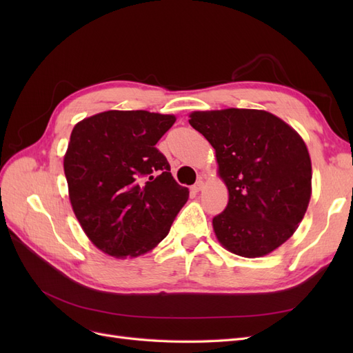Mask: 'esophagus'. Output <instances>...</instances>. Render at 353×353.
<instances>
[{"label":"esophagus","mask_w":353,"mask_h":353,"mask_svg":"<svg viewBox=\"0 0 353 353\" xmlns=\"http://www.w3.org/2000/svg\"><path fill=\"white\" fill-rule=\"evenodd\" d=\"M201 190H203V183L199 181V183H196L193 187H191V193H199Z\"/></svg>","instance_id":"1"}]
</instances>
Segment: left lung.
<instances>
[{
	"mask_svg": "<svg viewBox=\"0 0 353 353\" xmlns=\"http://www.w3.org/2000/svg\"><path fill=\"white\" fill-rule=\"evenodd\" d=\"M190 125L215 148L228 205L213 218L218 241L243 258H261L290 239L312 194L303 138L279 116L256 109L190 113Z\"/></svg>",
	"mask_w": 353,
	"mask_h": 353,
	"instance_id": "1",
	"label": "left lung"
}]
</instances>
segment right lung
Masks as SVG:
<instances>
[{
    "label": "right lung",
    "mask_w": 353,
    "mask_h": 353,
    "mask_svg": "<svg viewBox=\"0 0 353 353\" xmlns=\"http://www.w3.org/2000/svg\"><path fill=\"white\" fill-rule=\"evenodd\" d=\"M176 121L108 110L74 125L63 168L69 200L90 241L117 259L153 250L188 200L156 144Z\"/></svg>",
    "instance_id": "obj_1"
}]
</instances>
